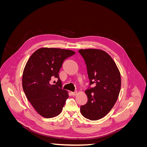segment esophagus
Masks as SVG:
<instances>
[{"instance_id":"34e87169","label":"esophagus","mask_w":147,"mask_h":147,"mask_svg":"<svg viewBox=\"0 0 147 147\" xmlns=\"http://www.w3.org/2000/svg\"><path fill=\"white\" fill-rule=\"evenodd\" d=\"M77 92H71V94H72V96H75V95H77Z\"/></svg>"}]
</instances>
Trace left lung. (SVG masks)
<instances>
[{
    "instance_id": "8db88e82",
    "label": "left lung",
    "mask_w": 147,
    "mask_h": 147,
    "mask_svg": "<svg viewBox=\"0 0 147 147\" xmlns=\"http://www.w3.org/2000/svg\"><path fill=\"white\" fill-rule=\"evenodd\" d=\"M78 52L85 61L90 85H94L85 91L88 102L80 107V112L87 119H99L116 103L121 90V75L115 61L105 51L81 49Z\"/></svg>"
}]
</instances>
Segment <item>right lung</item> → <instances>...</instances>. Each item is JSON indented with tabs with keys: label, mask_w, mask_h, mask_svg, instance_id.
<instances>
[{
	"label": "right lung",
	"mask_w": 147,
	"mask_h": 147,
	"mask_svg": "<svg viewBox=\"0 0 147 147\" xmlns=\"http://www.w3.org/2000/svg\"><path fill=\"white\" fill-rule=\"evenodd\" d=\"M75 53L70 50L41 48L30 56L23 71L22 85L34 109L42 117L50 118L59 115L69 97L62 89L59 72L64 61ZM58 78L56 85L50 80Z\"/></svg>",
	"instance_id": "add662e5"
}]
</instances>
